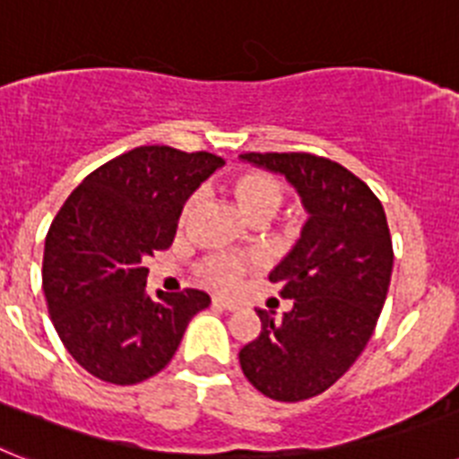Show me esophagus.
<instances>
[{
	"label": "esophagus",
	"mask_w": 459,
	"mask_h": 459,
	"mask_svg": "<svg viewBox=\"0 0 459 459\" xmlns=\"http://www.w3.org/2000/svg\"><path fill=\"white\" fill-rule=\"evenodd\" d=\"M212 304L219 308H223V311H236V308H240V301L226 299V297H212Z\"/></svg>",
	"instance_id": "obj_1"
}]
</instances>
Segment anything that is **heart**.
<instances>
[{
  "instance_id": "heart-1",
  "label": "heart",
  "mask_w": 459,
  "mask_h": 459,
  "mask_svg": "<svg viewBox=\"0 0 459 459\" xmlns=\"http://www.w3.org/2000/svg\"><path fill=\"white\" fill-rule=\"evenodd\" d=\"M229 188L236 197L238 207L249 221L262 223L271 219L275 212L281 210L285 203V184L281 178L271 174L266 169H256V167H245L230 174ZM197 207V195L193 193L181 207L178 214V223L186 226L195 214ZM247 262L242 256L233 255H214L207 256L200 266H197V275L204 285H210L214 290H230L236 288L240 275L245 273Z\"/></svg>"
}]
</instances>
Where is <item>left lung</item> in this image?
Instances as JSON below:
<instances>
[{"label":"left lung","instance_id":"8db88e82","mask_svg":"<svg viewBox=\"0 0 459 459\" xmlns=\"http://www.w3.org/2000/svg\"><path fill=\"white\" fill-rule=\"evenodd\" d=\"M252 165L285 174L311 214L299 242L271 271L292 311L256 308L262 333L240 349V368L273 401H307L344 375L389 292L394 247L379 197L356 174L311 152H245Z\"/></svg>","mask_w":459,"mask_h":459}]
</instances>
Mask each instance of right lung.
<instances>
[{
  "label": "right lung",
  "mask_w": 459,
  "mask_h": 459,
  "mask_svg": "<svg viewBox=\"0 0 459 459\" xmlns=\"http://www.w3.org/2000/svg\"><path fill=\"white\" fill-rule=\"evenodd\" d=\"M214 152L139 145L94 169L63 203L44 242L42 285L63 346L94 377L139 385L158 375L210 294L145 292V259L174 242L181 207Z\"/></svg>",
  "instance_id": "add662e5"
}]
</instances>
